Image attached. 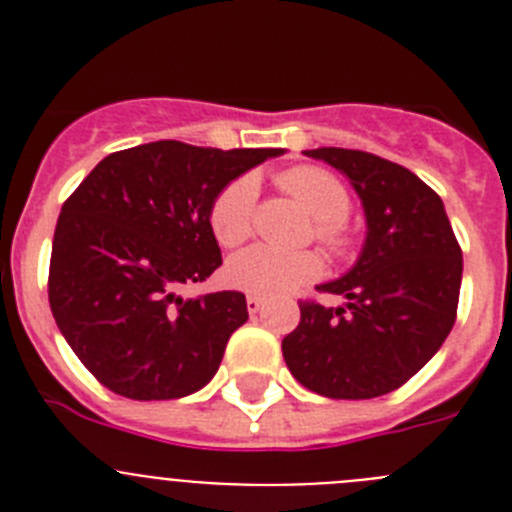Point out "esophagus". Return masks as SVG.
<instances>
[{"label":"esophagus","instance_id":"obj_1","mask_svg":"<svg viewBox=\"0 0 512 512\" xmlns=\"http://www.w3.org/2000/svg\"><path fill=\"white\" fill-rule=\"evenodd\" d=\"M246 307H248V312H251V315H256V312H259L261 307H264V297L248 295L246 297Z\"/></svg>","mask_w":512,"mask_h":512}]
</instances>
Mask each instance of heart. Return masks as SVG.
Returning <instances> with one entry per match:
<instances>
[{
	"mask_svg": "<svg viewBox=\"0 0 512 512\" xmlns=\"http://www.w3.org/2000/svg\"><path fill=\"white\" fill-rule=\"evenodd\" d=\"M277 184L292 194L312 217L315 241L333 256H346L351 248V230L346 215L351 210V194L346 184L320 166H295L277 176ZM259 182L243 174L217 194L210 207V228L217 243L225 248L248 241L256 223ZM323 274V261L312 251H277L269 246H253L225 264V279L233 287L251 295H287Z\"/></svg>",
	"mask_w": 512,
	"mask_h": 512,
	"instance_id": "heart-1",
	"label": "heart"
}]
</instances>
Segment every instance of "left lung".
<instances>
[{"label": "left lung", "mask_w": 512, "mask_h": 512, "mask_svg": "<svg viewBox=\"0 0 512 512\" xmlns=\"http://www.w3.org/2000/svg\"><path fill=\"white\" fill-rule=\"evenodd\" d=\"M305 156L346 176L366 215L361 256L318 292L341 307L300 302L282 341L289 372L333 400L387 395L436 356L454 328L461 248L436 192L410 169L366 151L315 148Z\"/></svg>", "instance_id": "obj_1"}]
</instances>
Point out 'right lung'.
Segmentation results:
<instances>
[{
	"mask_svg": "<svg viewBox=\"0 0 512 512\" xmlns=\"http://www.w3.org/2000/svg\"><path fill=\"white\" fill-rule=\"evenodd\" d=\"M282 148L156 140L110 153L63 202L48 302L79 361L115 395L176 400L202 390L248 320L243 292L182 297L223 264L210 207Z\"/></svg>",
	"mask_w": 512,
	"mask_h": 512,
	"instance_id": "right-lung-1",
	"label": "right lung"
}]
</instances>
